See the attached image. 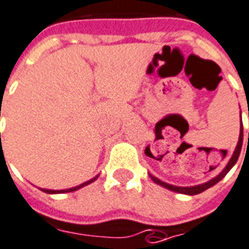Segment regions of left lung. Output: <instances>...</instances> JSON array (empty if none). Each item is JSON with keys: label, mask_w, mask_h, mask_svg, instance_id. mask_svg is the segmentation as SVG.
Segmentation results:
<instances>
[{"label": "left lung", "mask_w": 249, "mask_h": 249, "mask_svg": "<svg viewBox=\"0 0 249 249\" xmlns=\"http://www.w3.org/2000/svg\"><path fill=\"white\" fill-rule=\"evenodd\" d=\"M248 142H249V133H248ZM241 145H243V123H241V125H240L239 142H237L233 155H232V158L229 159V161H228V164L225 166V168H224V170H222L221 173L218 174L217 177H214L213 179H210L209 182H206V183H202V185L190 186V187H179V186H174V185H170V183H166V182H163V180H160V179H158L156 177H154L152 174H149V178L152 179L155 183L163 186V187H166V189H168V190L175 191V193H180V194H187V196H196V194H199V193H202V191L208 190L209 187L214 186L215 183H218V182H220V180H221V179L224 178L228 173H229V170L236 164V161H237V159H239L240 151H241Z\"/></svg>", "instance_id": "8db88e82"}]
</instances>
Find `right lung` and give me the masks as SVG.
Wrapping results in <instances>:
<instances>
[{"label": "right lung", "instance_id": "1", "mask_svg": "<svg viewBox=\"0 0 249 249\" xmlns=\"http://www.w3.org/2000/svg\"><path fill=\"white\" fill-rule=\"evenodd\" d=\"M97 178H98V175H97V177H94V178H93V179H90V180H88V182H85V183H82V185L75 186V187H71V189H66V190H48V189H40V190L44 191V193H48V194H60V193H71V191H75V190H78V189H81V187H83V186H88L89 183L94 182V180Z\"/></svg>", "mask_w": 249, "mask_h": 249}]
</instances>
